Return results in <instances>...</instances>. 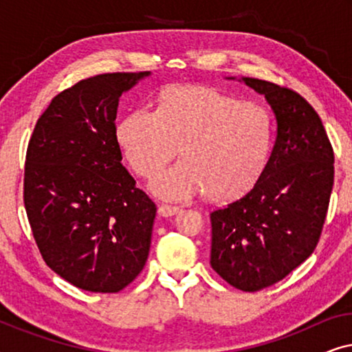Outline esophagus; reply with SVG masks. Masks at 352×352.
<instances>
[{
	"label": "esophagus",
	"mask_w": 352,
	"mask_h": 352,
	"mask_svg": "<svg viewBox=\"0 0 352 352\" xmlns=\"http://www.w3.org/2000/svg\"><path fill=\"white\" fill-rule=\"evenodd\" d=\"M177 211H179V206H175V205L162 204L160 206H158V214L163 216V218H168V216L176 214Z\"/></svg>",
	"instance_id": "34e87169"
}]
</instances>
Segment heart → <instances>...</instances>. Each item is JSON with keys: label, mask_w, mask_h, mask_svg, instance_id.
I'll return each instance as SVG.
<instances>
[{"label": "heart", "mask_w": 352, "mask_h": 352, "mask_svg": "<svg viewBox=\"0 0 352 352\" xmlns=\"http://www.w3.org/2000/svg\"><path fill=\"white\" fill-rule=\"evenodd\" d=\"M118 144L134 173L155 176L177 146L184 160L152 182L163 199L184 200L206 190L214 200L247 194L266 170L272 117L263 104L201 86L163 91L157 110L139 105L122 120Z\"/></svg>", "instance_id": "1"}]
</instances>
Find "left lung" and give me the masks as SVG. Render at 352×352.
I'll list each match as a JSON object with an SVG mask.
<instances>
[{
  "instance_id": "1",
  "label": "left lung",
  "mask_w": 352,
  "mask_h": 352,
  "mask_svg": "<svg viewBox=\"0 0 352 352\" xmlns=\"http://www.w3.org/2000/svg\"><path fill=\"white\" fill-rule=\"evenodd\" d=\"M242 81L266 98L277 136L253 189L210 213V264L229 285L258 292L287 277L316 250L335 155L320 117L302 96L271 81Z\"/></svg>"
}]
</instances>
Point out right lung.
<instances>
[{"label":"right lung","mask_w":352,"mask_h":352,"mask_svg":"<svg viewBox=\"0 0 352 352\" xmlns=\"http://www.w3.org/2000/svg\"><path fill=\"white\" fill-rule=\"evenodd\" d=\"M151 72L102 74L56 96L33 129L23 204L43 259L93 293H117L146 266L157 206L122 165L118 100Z\"/></svg>","instance_id":"obj_1"}]
</instances>
